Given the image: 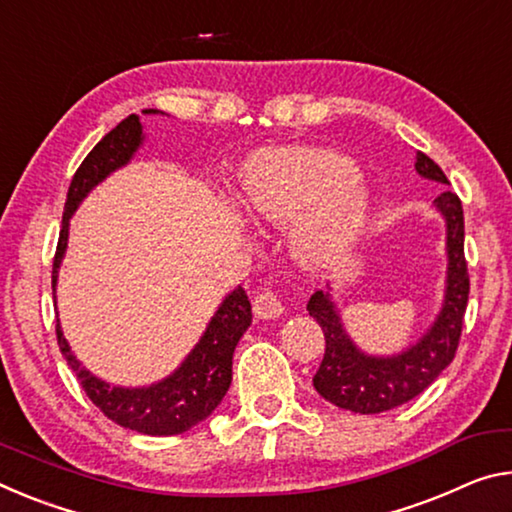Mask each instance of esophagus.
<instances>
[{
  "instance_id": "esophagus-1",
  "label": "esophagus",
  "mask_w": 512,
  "mask_h": 512,
  "mask_svg": "<svg viewBox=\"0 0 512 512\" xmlns=\"http://www.w3.org/2000/svg\"><path fill=\"white\" fill-rule=\"evenodd\" d=\"M253 312H255L257 319H278V316L285 312V307H282V300L278 298L275 291L264 289L255 296Z\"/></svg>"
}]
</instances>
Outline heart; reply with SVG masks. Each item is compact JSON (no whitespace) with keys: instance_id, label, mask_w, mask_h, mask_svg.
<instances>
[{"instance_id":"b5f03b06","label":"heart","mask_w":512,"mask_h":512,"mask_svg":"<svg viewBox=\"0 0 512 512\" xmlns=\"http://www.w3.org/2000/svg\"><path fill=\"white\" fill-rule=\"evenodd\" d=\"M243 202L264 223L303 221L296 253L305 266L346 255L367 225L371 189L342 154L319 148L257 152L243 170Z\"/></svg>"}]
</instances>
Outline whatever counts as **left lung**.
<instances>
[{
    "mask_svg": "<svg viewBox=\"0 0 512 512\" xmlns=\"http://www.w3.org/2000/svg\"><path fill=\"white\" fill-rule=\"evenodd\" d=\"M415 170L424 180L449 186L442 168L424 152H417ZM446 225V282L442 307L424 335L415 344L394 355H371L353 342L337 310L332 287L314 291L307 312L314 316L326 337V353L314 376V389L323 399L358 415L399 408L415 399L456 358L462 319L469 298V275L465 262V216L460 198L442 191L433 200Z\"/></svg>",
    "mask_w": 512,
    "mask_h": 512,
    "instance_id": "8db88e82",
    "label": "left lung"
}]
</instances>
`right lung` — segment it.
<instances>
[{
  "instance_id": "1",
  "label": "right lung",
  "mask_w": 512,
  "mask_h": 512,
  "mask_svg": "<svg viewBox=\"0 0 512 512\" xmlns=\"http://www.w3.org/2000/svg\"><path fill=\"white\" fill-rule=\"evenodd\" d=\"M143 113H164L157 109H145ZM145 141L141 118L132 113L123 123H118L104 139L88 152V157L81 161L75 177H72L66 212H63L59 246L54 255L52 269V291L56 298V280L59 269L68 248L70 218L77 212V207L91 193L97 184H102L111 173L127 166L134 159V154ZM253 321L250 312V300L246 291L237 287L223 298L218 305L212 321L207 323L205 332L198 339V344L191 348V353L182 360L170 376L157 380L152 385L143 387H123L111 385L107 380L93 376L81 362L75 358L68 339L63 337L61 321L56 319V337L63 358L77 373L81 387L88 399L104 412V417L116 421L129 431L143 435H180L189 431L202 419H207L223 401V396L232 383V355L237 348L243 332L248 330Z\"/></svg>"
}]
</instances>
